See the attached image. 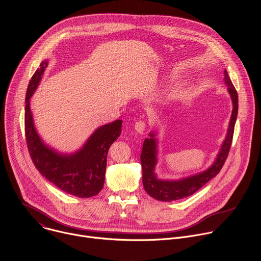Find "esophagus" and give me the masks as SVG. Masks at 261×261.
I'll use <instances>...</instances> for the list:
<instances>
[{"mask_svg": "<svg viewBox=\"0 0 261 261\" xmlns=\"http://www.w3.org/2000/svg\"><path fill=\"white\" fill-rule=\"evenodd\" d=\"M134 129L137 133L139 134H143L144 130H145V122L143 121H137L134 125Z\"/></svg>", "mask_w": 261, "mask_h": 261, "instance_id": "1", "label": "esophagus"}]
</instances>
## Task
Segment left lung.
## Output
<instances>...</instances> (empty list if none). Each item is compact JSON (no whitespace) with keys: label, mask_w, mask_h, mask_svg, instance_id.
I'll list each match as a JSON object with an SVG mask.
<instances>
[{"label":"left lung","mask_w":261,"mask_h":261,"mask_svg":"<svg viewBox=\"0 0 261 261\" xmlns=\"http://www.w3.org/2000/svg\"><path fill=\"white\" fill-rule=\"evenodd\" d=\"M224 83L227 86V91L231 97L233 109L230 117L226 137L221 145L216 160L207 169L187 177H181L179 179L158 178L157 174L155 173V167L158 162V140L156 138L157 133L152 131L148 134L150 135V138L144 139L140 155L142 168V184L146 193L153 198L160 201L170 202L172 200L188 197L194 194L208 180L215 177L219 173L223 165H224L229 153V148L231 146L239 108L238 93L229 79L226 70L224 71Z\"/></svg>","instance_id":"1"}]
</instances>
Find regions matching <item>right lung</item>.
I'll return each instance as SVG.
<instances>
[{"mask_svg":"<svg viewBox=\"0 0 261 261\" xmlns=\"http://www.w3.org/2000/svg\"><path fill=\"white\" fill-rule=\"evenodd\" d=\"M48 60L32 76L25 95L24 130L30 156L39 172L62 191L81 198L97 195L103 188L110 145L121 135L122 120L98 127L79 151L66 154L46 144L37 132L30 99L41 82Z\"/></svg>","mask_w":261,"mask_h":261,"instance_id":"add662e5","label":"right lung"}]
</instances>
